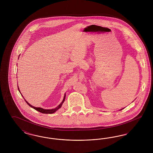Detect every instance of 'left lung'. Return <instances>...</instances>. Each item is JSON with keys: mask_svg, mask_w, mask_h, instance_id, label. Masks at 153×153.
Masks as SVG:
<instances>
[{"mask_svg": "<svg viewBox=\"0 0 153 153\" xmlns=\"http://www.w3.org/2000/svg\"><path fill=\"white\" fill-rule=\"evenodd\" d=\"M120 109V110H122V109Z\"/></svg>", "mask_w": 153, "mask_h": 153, "instance_id": "obj_1", "label": "left lung"}]
</instances>
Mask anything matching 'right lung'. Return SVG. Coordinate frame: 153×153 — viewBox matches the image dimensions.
I'll return each instance as SVG.
<instances>
[{
    "mask_svg": "<svg viewBox=\"0 0 153 153\" xmlns=\"http://www.w3.org/2000/svg\"><path fill=\"white\" fill-rule=\"evenodd\" d=\"M18 90H19V92H20V91H19V87H18ZM21 93V92H20ZM65 96L66 95L65 94V96H64V99H63V100H62V102H61V103H60V104L58 105L56 108H53V109H43V108H40V107H34V106H33V105H31V104H30L28 102H27L25 99V102H27V104L29 105L30 107H31V108H34V109H36V111H39V112H41V113H42V114H53V113H54V112H55L56 111H57L58 109H59L61 107V106H62V104H63V102H64L65 101Z\"/></svg>",
    "mask_w": 153,
    "mask_h": 153,
    "instance_id": "add662e5",
    "label": "right lung"
}]
</instances>
